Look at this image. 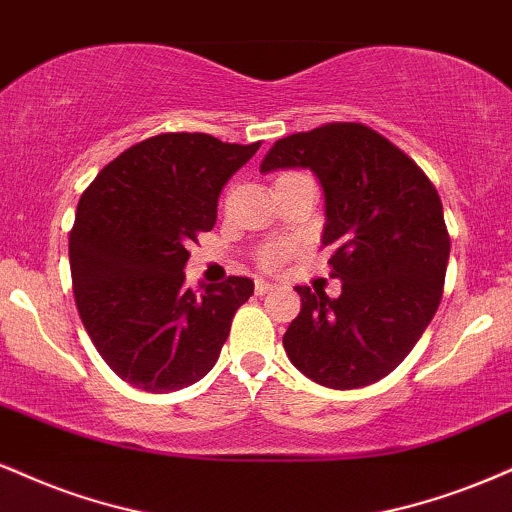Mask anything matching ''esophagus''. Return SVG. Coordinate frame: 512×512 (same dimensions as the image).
Listing matches in <instances>:
<instances>
[{"mask_svg":"<svg viewBox=\"0 0 512 512\" xmlns=\"http://www.w3.org/2000/svg\"><path fill=\"white\" fill-rule=\"evenodd\" d=\"M274 288V283L272 281H264V279H257L255 281V293L257 295H264V293H269Z\"/></svg>","mask_w":512,"mask_h":512,"instance_id":"1","label":"esophagus"}]
</instances>
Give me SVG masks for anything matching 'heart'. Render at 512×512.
Masks as SVG:
<instances>
[{"instance_id": "1", "label": "heart", "mask_w": 512, "mask_h": 512, "mask_svg": "<svg viewBox=\"0 0 512 512\" xmlns=\"http://www.w3.org/2000/svg\"><path fill=\"white\" fill-rule=\"evenodd\" d=\"M291 255V245L288 243H269L264 245L262 252H260V262L264 264V267H276V264L286 260V257Z\"/></svg>"}]
</instances>
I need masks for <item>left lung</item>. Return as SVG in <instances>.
<instances>
[{"instance_id": "obj_1", "label": "left lung", "mask_w": 512, "mask_h": 512, "mask_svg": "<svg viewBox=\"0 0 512 512\" xmlns=\"http://www.w3.org/2000/svg\"><path fill=\"white\" fill-rule=\"evenodd\" d=\"M310 169L324 190L322 245L341 295L295 286L303 307L283 348L307 379L360 389L391 374L441 303L451 238L439 193L412 159L362 123L276 140L260 171Z\"/></svg>"}]
</instances>
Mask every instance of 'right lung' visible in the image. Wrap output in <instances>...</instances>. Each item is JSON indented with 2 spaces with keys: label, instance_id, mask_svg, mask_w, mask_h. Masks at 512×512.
<instances>
[{
  "label": "right lung",
  "instance_id": "add662e5",
  "mask_svg": "<svg viewBox=\"0 0 512 512\" xmlns=\"http://www.w3.org/2000/svg\"><path fill=\"white\" fill-rule=\"evenodd\" d=\"M260 143L164 133L128 147L78 202L69 238L73 295L90 341L123 381L150 393L195 384L217 365L245 276L183 286L188 245L217 221L221 188Z\"/></svg>",
  "mask_w": 512,
  "mask_h": 512
}]
</instances>
